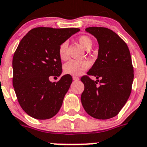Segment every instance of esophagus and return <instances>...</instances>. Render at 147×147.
<instances>
[{"label": "esophagus", "instance_id": "esophagus-1", "mask_svg": "<svg viewBox=\"0 0 147 147\" xmlns=\"http://www.w3.org/2000/svg\"><path fill=\"white\" fill-rule=\"evenodd\" d=\"M73 80H79V77H73Z\"/></svg>", "mask_w": 147, "mask_h": 147}]
</instances>
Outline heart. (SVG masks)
Wrapping results in <instances>:
<instances>
[{
    "instance_id": "1",
    "label": "heart",
    "mask_w": 147,
    "mask_h": 147,
    "mask_svg": "<svg viewBox=\"0 0 147 147\" xmlns=\"http://www.w3.org/2000/svg\"><path fill=\"white\" fill-rule=\"evenodd\" d=\"M78 42L85 50L91 48L92 40L87 36H81L78 38ZM67 43L64 42L59 48V55L61 60H65L67 57ZM90 67V63L87 61H75L70 60L63 66V71L67 74L72 76H80L83 74L85 70Z\"/></svg>"
}]
</instances>
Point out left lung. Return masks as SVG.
I'll return each instance as SVG.
<instances>
[{
  "label": "left lung",
  "mask_w": 147,
  "mask_h": 147,
  "mask_svg": "<svg viewBox=\"0 0 147 147\" xmlns=\"http://www.w3.org/2000/svg\"><path fill=\"white\" fill-rule=\"evenodd\" d=\"M99 44L97 59L87 72L96 77H81L84 90L81 103L90 116L107 120L117 116L127 103L131 93L134 67L127 44L113 30L91 27L85 30Z\"/></svg>",
  "instance_id": "obj_1"
}]
</instances>
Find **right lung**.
<instances>
[{
	"label": "right lung",
	"instance_id": "obj_1",
	"mask_svg": "<svg viewBox=\"0 0 147 147\" xmlns=\"http://www.w3.org/2000/svg\"><path fill=\"white\" fill-rule=\"evenodd\" d=\"M78 31V28L37 27L20 40L12 61L13 86L21 108L33 118L50 119L61 109L72 77L63 75L57 83L49 77L61 75L59 48Z\"/></svg>",
	"mask_w": 147,
	"mask_h": 147
}]
</instances>
